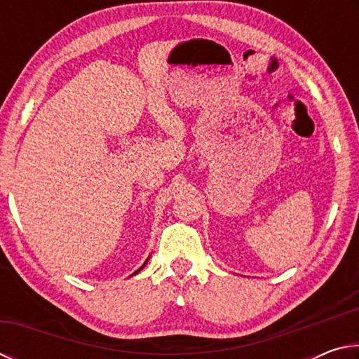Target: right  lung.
Wrapping results in <instances>:
<instances>
[{
  "label": "right lung",
  "mask_w": 359,
  "mask_h": 359,
  "mask_svg": "<svg viewBox=\"0 0 359 359\" xmlns=\"http://www.w3.org/2000/svg\"><path fill=\"white\" fill-rule=\"evenodd\" d=\"M145 263H147V261H145ZM145 263H144V264H142V266H141V267H139V269H137V271H136V272H135V274H137V272H139V271H141V269H142V267H144V266H145Z\"/></svg>",
  "instance_id": "obj_1"
}]
</instances>
